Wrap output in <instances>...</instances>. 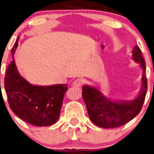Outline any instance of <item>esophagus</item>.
I'll return each mask as SVG.
<instances>
[{
  "mask_svg": "<svg viewBox=\"0 0 154 154\" xmlns=\"http://www.w3.org/2000/svg\"><path fill=\"white\" fill-rule=\"evenodd\" d=\"M83 83H84V80H83V79H77L75 81H74V83H73V86L80 87L83 85Z\"/></svg>",
  "mask_w": 154,
  "mask_h": 154,
  "instance_id": "1",
  "label": "esophagus"
}]
</instances>
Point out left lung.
Listing matches in <instances>:
<instances>
[{
	"instance_id": "8db88e82",
	"label": "left lung",
	"mask_w": 154,
	"mask_h": 154,
	"mask_svg": "<svg viewBox=\"0 0 154 154\" xmlns=\"http://www.w3.org/2000/svg\"><path fill=\"white\" fill-rule=\"evenodd\" d=\"M132 59L142 69V87L133 100H113L108 98L95 87L83 86V98L86 105L90 120L102 128H115L134 119L142 109L147 89L146 68L140 48L136 45L132 51Z\"/></svg>"
}]
</instances>
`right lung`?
<instances>
[{"label": "right lung", "instance_id": "1", "mask_svg": "<svg viewBox=\"0 0 154 154\" xmlns=\"http://www.w3.org/2000/svg\"><path fill=\"white\" fill-rule=\"evenodd\" d=\"M19 36L12 49V55L18 47ZM7 68L4 87L10 109L24 122L38 127L55 124L60 117L67 85L38 86L29 83L18 71L15 60Z\"/></svg>", "mask_w": 154, "mask_h": 154}]
</instances>
